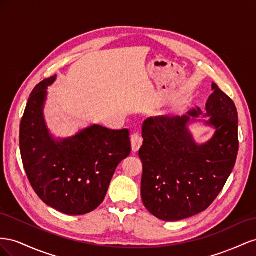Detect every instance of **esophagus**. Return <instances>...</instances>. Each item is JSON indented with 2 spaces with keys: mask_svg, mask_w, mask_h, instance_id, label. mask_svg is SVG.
<instances>
[{
  "mask_svg": "<svg viewBox=\"0 0 256 256\" xmlns=\"http://www.w3.org/2000/svg\"><path fill=\"white\" fill-rule=\"evenodd\" d=\"M130 140H132V150L134 152H137L140 149L142 144V136L140 130H135V132L130 136Z\"/></svg>",
  "mask_w": 256,
  "mask_h": 256,
  "instance_id": "1",
  "label": "esophagus"
}]
</instances>
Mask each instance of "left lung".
I'll return each instance as SVG.
<instances>
[{
  "label": "left lung",
  "instance_id": "left-lung-1",
  "mask_svg": "<svg viewBox=\"0 0 256 256\" xmlns=\"http://www.w3.org/2000/svg\"><path fill=\"white\" fill-rule=\"evenodd\" d=\"M206 104V123L216 133L196 144L186 123L188 116H162L144 122L142 198L150 214L163 221H179L205 211L222 191L235 166L239 149L238 114L230 98L212 84Z\"/></svg>",
  "mask_w": 256,
  "mask_h": 256
}]
</instances>
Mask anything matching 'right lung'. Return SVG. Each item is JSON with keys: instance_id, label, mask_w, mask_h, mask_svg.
<instances>
[{"instance_id": "add662e5", "label": "right lung", "mask_w": 256, "mask_h": 256, "mask_svg": "<svg viewBox=\"0 0 256 256\" xmlns=\"http://www.w3.org/2000/svg\"><path fill=\"white\" fill-rule=\"evenodd\" d=\"M44 79L28 98L20 123V152L28 181L40 198L65 214L91 212L103 202L116 166L132 150L128 128L92 126L56 142L42 118Z\"/></svg>"}]
</instances>
